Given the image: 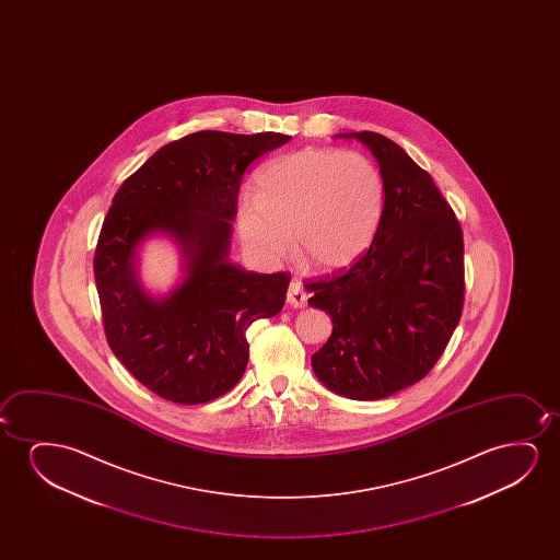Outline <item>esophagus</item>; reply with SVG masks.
<instances>
[{"mask_svg":"<svg viewBox=\"0 0 560 560\" xmlns=\"http://www.w3.org/2000/svg\"><path fill=\"white\" fill-rule=\"evenodd\" d=\"M287 302L292 307H304L307 304V294L304 291V284L299 279H292L289 284V291H287Z\"/></svg>","mask_w":560,"mask_h":560,"instance_id":"esophagus-1","label":"esophagus"}]
</instances>
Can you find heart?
<instances>
[{"label": "heart", "mask_w": 560, "mask_h": 560, "mask_svg": "<svg viewBox=\"0 0 560 560\" xmlns=\"http://www.w3.org/2000/svg\"><path fill=\"white\" fill-rule=\"evenodd\" d=\"M256 200L238 207V231L264 260H279L294 243L300 260L322 271L352 266L365 254L384 210V179L368 154L302 149L256 176Z\"/></svg>", "instance_id": "heart-1"}]
</instances>
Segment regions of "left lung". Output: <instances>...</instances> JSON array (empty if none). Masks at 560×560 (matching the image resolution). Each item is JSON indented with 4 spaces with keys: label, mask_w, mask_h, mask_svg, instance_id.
I'll return each mask as SVG.
<instances>
[{
    "label": "left lung",
    "mask_w": 560,
    "mask_h": 560,
    "mask_svg": "<svg viewBox=\"0 0 560 560\" xmlns=\"http://www.w3.org/2000/svg\"><path fill=\"white\" fill-rule=\"evenodd\" d=\"M353 136L375 154L384 210L360 260L307 281V300L332 319L312 368L329 390L381 399L419 383L442 358L465 302V246L453 208L392 139Z\"/></svg>",
    "instance_id": "left-lung-1"
}]
</instances>
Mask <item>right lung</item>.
<instances>
[{
	"instance_id": "obj_1",
	"label": "right lung",
	"mask_w": 560,
	"mask_h": 560,
	"mask_svg": "<svg viewBox=\"0 0 560 560\" xmlns=\"http://www.w3.org/2000/svg\"><path fill=\"white\" fill-rule=\"evenodd\" d=\"M291 136L197 131L162 147L116 191L93 273L103 329L124 368L161 398L195 406L230 392L248 363L246 329L281 312L291 273L228 260L245 170ZM185 248L188 277L168 300L140 289L132 254L149 232Z\"/></svg>"
}]
</instances>
